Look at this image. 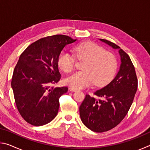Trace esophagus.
I'll return each instance as SVG.
<instances>
[{
	"mask_svg": "<svg viewBox=\"0 0 150 150\" xmlns=\"http://www.w3.org/2000/svg\"><path fill=\"white\" fill-rule=\"evenodd\" d=\"M69 91H72V92H75V91H77V88H73V87H70L69 88Z\"/></svg>",
	"mask_w": 150,
	"mask_h": 150,
	"instance_id": "34e87169",
	"label": "esophagus"
}]
</instances>
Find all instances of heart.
Here are the masks:
<instances>
[{
    "label": "heart",
    "instance_id": "1",
    "mask_svg": "<svg viewBox=\"0 0 150 150\" xmlns=\"http://www.w3.org/2000/svg\"><path fill=\"white\" fill-rule=\"evenodd\" d=\"M78 59L85 61L83 70L69 75L65 79L66 85L75 88H83L93 84L98 87L107 85L112 80L117 69V60L112 53L92 42L82 43L74 49ZM58 66L63 71L69 73L74 69L75 59L67 52L58 57Z\"/></svg>",
    "mask_w": 150,
    "mask_h": 150
}]
</instances>
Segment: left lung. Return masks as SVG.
<instances>
[{
    "label": "left lung",
    "instance_id": "1",
    "mask_svg": "<svg viewBox=\"0 0 150 150\" xmlns=\"http://www.w3.org/2000/svg\"><path fill=\"white\" fill-rule=\"evenodd\" d=\"M100 40L119 50L122 63L115 78L94 93L100 98L86 95L79 106L83 123L95 132L108 131L121 122L133 103L138 88L135 68L129 55L114 43L105 39Z\"/></svg>",
    "mask_w": 150,
    "mask_h": 150
}]
</instances>
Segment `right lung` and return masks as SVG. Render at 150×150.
I'll return each instance as SVG.
<instances>
[{
	"label": "right lung",
	"mask_w": 150,
	"mask_h": 150,
	"mask_svg": "<svg viewBox=\"0 0 150 150\" xmlns=\"http://www.w3.org/2000/svg\"><path fill=\"white\" fill-rule=\"evenodd\" d=\"M75 41L67 35H51L32 43L20 55L11 85L20 115L31 125H45L57 116L59 98L68 91L53 86L61 79L58 57L66 45Z\"/></svg>",
	"instance_id": "add662e5"
}]
</instances>
